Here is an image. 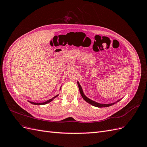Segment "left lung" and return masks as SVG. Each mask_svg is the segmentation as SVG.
<instances>
[{
    "label": "left lung",
    "mask_w": 147,
    "mask_h": 147,
    "mask_svg": "<svg viewBox=\"0 0 147 147\" xmlns=\"http://www.w3.org/2000/svg\"><path fill=\"white\" fill-rule=\"evenodd\" d=\"M78 83V88H79V90H80V94L81 96H82L83 99L85 100L86 102H87L88 103H89L90 104L94 106V107H109V106H111L113 104H115L116 102H114V103H112V104H99V103H97V102H95V101H93L91 99H90L89 98H88V97L84 94V93L83 92V90H82V88L81 87V85L80 84V83L78 82H77ZM120 100H118L117 102H118V101H119Z\"/></svg>",
    "instance_id": "8db88e82"
}]
</instances>
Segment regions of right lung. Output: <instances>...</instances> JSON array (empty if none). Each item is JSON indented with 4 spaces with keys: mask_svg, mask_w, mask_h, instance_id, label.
Returning <instances> with one entry per match:
<instances>
[{
    "mask_svg": "<svg viewBox=\"0 0 147 147\" xmlns=\"http://www.w3.org/2000/svg\"><path fill=\"white\" fill-rule=\"evenodd\" d=\"M57 96H58V95L56 96L55 97H53V98H52V99H49L48 100H47V101H46V102H42V103H35V102H30V101H29V102H30V104H34V105H45V104H47L49 103V102H51L53 99H54L55 98H56V97Z\"/></svg>",
    "mask_w": 147,
    "mask_h": 147,
    "instance_id": "right-lung-1",
    "label": "right lung"
}]
</instances>
